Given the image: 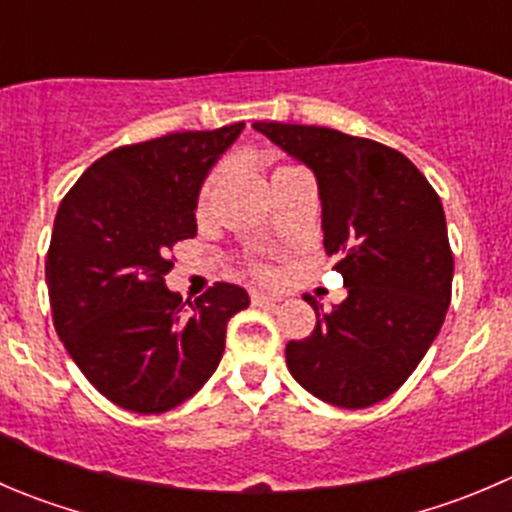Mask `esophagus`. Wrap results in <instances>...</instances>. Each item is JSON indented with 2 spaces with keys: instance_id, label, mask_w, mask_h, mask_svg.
I'll return each mask as SVG.
<instances>
[{
  "instance_id": "esophagus-1",
  "label": "esophagus",
  "mask_w": 512,
  "mask_h": 512,
  "mask_svg": "<svg viewBox=\"0 0 512 512\" xmlns=\"http://www.w3.org/2000/svg\"><path fill=\"white\" fill-rule=\"evenodd\" d=\"M250 300H252V305H257V307H275L277 305L275 297L265 295V292H252Z\"/></svg>"
}]
</instances>
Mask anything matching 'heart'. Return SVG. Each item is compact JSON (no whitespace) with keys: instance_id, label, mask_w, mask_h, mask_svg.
<instances>
[{"instance_id":"b5f03b06","label":"heart","mask_w":512,"mask_h":512,"mask_svg":"<svg viewBox=\"0 0 512 512\" xmlns=\"http://www.w3.org/2000/svg\"><path fill=\"white\" fill-rule=\"evenodd\" d=\"M280 170H292V167H280ZM280 170H277V172H280ZM215 182H217V172H212V175L205 180V185H202L200 197H197V205H200V210H205V205H207V200H210V192H212V187H215Z\"/></svg>"}]
</instances>
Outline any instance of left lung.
Here are the masks:
<instances>
[{"mask_svg":"<svg viewBox=\"0 0 512 512\" xmlns=\"http://www.w3.org/2000/svg\"><path fill=\"white\" fill-rule=\"evenodd\" d=\"M252 127L315 172L322 242L347 287L332 312L307 300L317 325L287 342V367L325 403L370 408L408 380L443 327L453 292L443 202L393 147L312 124Z\"/></svg>","mask_w":512,"mask_h":512,"instance_id":"left-lung-1","label":"left lung"}]
</instances>
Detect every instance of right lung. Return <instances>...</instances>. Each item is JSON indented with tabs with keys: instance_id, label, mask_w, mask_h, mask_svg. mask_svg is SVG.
Here are the masks:
<instances>
[{
	"instance_id": "obj_1",
	"label": "right lung",
	"mask_w": 512,
	"mask_h": 512,
	"mask_svg": "<svg viewBox=\"0 0 512 512\" xmlns=\"http://www.w3.org/2000/svg\"><path fill=\"white\" fill-rule=\"evenodd\" d=\"M245 122L172 132L99 157L64 195L44 275L54 330L94 388L132 413L177 408L210 380L227 322L250 305L217 282L185 307L170 250L197 235V197Z\"/></svg>"
}]
</instances>
